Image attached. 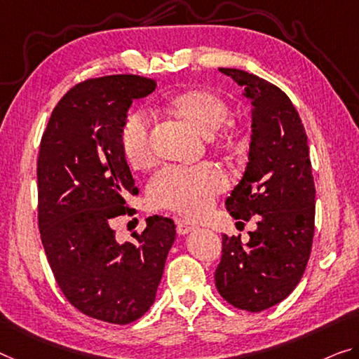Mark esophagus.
<instances>
[{
	"label": "esophagus",
	"instance_id": "obj_1",
	"mask_svg": "<svg viewBox=\"0 0 359 359\" xmlns=\"http://www.w3.org/2000/svg\"><path fill=\"white\" fill-rule=\"evenodd\" d=\"M194 229H197V224L191 223L189 219H178L176 222V231H178V234H187Z\"/></svg>",
	"mask_w": 359,
	"mask_h": 359
}]
</instances>
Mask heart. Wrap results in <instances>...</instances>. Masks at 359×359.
Returning a JSON list of instances; mask_svg holds the SVG:
<instances>
[{"instance_id":"obj_1","label":"heart","mask_w":359,"mask_h":359,"mask_svg":"<svg viewBox=\"0 0 359 359\" xmlns=\"http://www.w3.org/2000/svg\"><path fill=\"white\" fill-rule=\"evenodd\" d=\"M168 109L183 118L202 136H212L228 118L229 109L222 97L207 91H186L168 99ZM120 142L126 162L136 170L154 162L151 118L142 110H133L120 130ZM228 180L212 163L197 167H165L149 183L152 205L196 217L212 205L213 198L224 191Z\"/></svg>"}]
</instances>
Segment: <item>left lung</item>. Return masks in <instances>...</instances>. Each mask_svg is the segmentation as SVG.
I'll return each instance as SVG.
<instances>
[{
    "label": "left lung",
    "instance_id": "1",
    "mask_svg": "<svg viewBox=\"0 0 359 359\" xmlns=\"http://www.w3.org/2000/svg\"><path fill=\"white\" fill-rule=\"evenodd\" d=\"M233 79L252 104L249 162L226 198L231 217L253 219L247 244L223 236L215 284L241 310H268L295 289L305 273L314 234L316 189L300 115L284 91L239 69H218Z\"/></svg>",
    "mask_w": 359,
    "mask_h": 359
}]
</instances>
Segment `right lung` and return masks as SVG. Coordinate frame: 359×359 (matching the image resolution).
<instances>
[{
    "instance_id": "add662e5",
    "label": "right lung",
    "mask_w": 359,
    "mask_h": 359,
    "mask_svg": "<svg viewBox=\"0 0 359 359\" xmlns=\"http://www.w3.org/2000/svg\"><path fill=\"white\" fill-rule=\"evenodd\" d=\"M156 81L110 75L72 88L54 107L38 157V224L49 266L76 310L130 324L156 300L176 239L173 219L152 215L133 242H118L112 219L137 196L120 142L133 99Z\"/></svg>"
}]
</instances>
